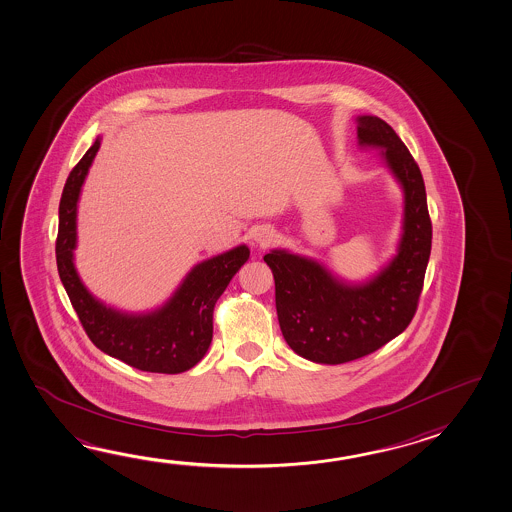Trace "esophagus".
I'll use <instances>...</instances> for the list:
<instances>
[{
	"instance_id": "obj_1",
	"label": "esophagus",
	"mask_w": 512,
	"mask_h": 512,
	"mask_svg": "<svg viewBox=\"0 0 512 512\" xmlns=\"http://www.w3.org/2000/svg\"><path fill=\"white\" fill-rule=\"evenodd\" d=\"M273 241H275V234L268 228H260L259 232L255 234V243L259 244L260 248H268Z\"/></svg>"
}]
</instances>
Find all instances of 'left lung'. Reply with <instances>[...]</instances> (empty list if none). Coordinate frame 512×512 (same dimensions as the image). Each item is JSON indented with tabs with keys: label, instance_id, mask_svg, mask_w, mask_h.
I'll list each match as a JSON object with an SVG mask.
<instances>
[{
	"label": "left lung",
	"instance_id": "8db88e82",
	"mask_svg": "<svg viewBox=\"0 0 512 512\" xmlns=\"http://www.w3.org/2000/svg\"><path fill=\"white\" fill-rule=\"evenodd\" d=\"M359 145L383 149L404 190L397 255L367 284H345L316 260L273 250L264 260L275 278L278 323L298 356L325 365L363 358L412 322L430 260L431 219L421 169L381 118L358 117Z\"/></svg>",
	"mask_w": 512,
	"mask_h": 512
}]
</instances>
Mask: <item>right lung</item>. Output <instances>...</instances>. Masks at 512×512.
<instances>
[{
    "mask_svg": "<svg viewBox=\"0 0 512 512\" xmlns=\"http://www.w3.org/2000/svg\"><path fill=\"white\" fill-rule=\"evenodd\" d=\"M100 140L73 167L59 205L55 243L57 269L84 331L102 352L131 367L158 374H180L207 354L214 332V307L226 286L250 257L248 246L205 260L192 268L167 304L153 313L129 314L99 302L73 266L77 244V201Z\"/></svg>",
    "mask_w": 512,
    "mask_h": 512,
    "instance_id": "1",
    "label": "right lung"
}]
</instances>
